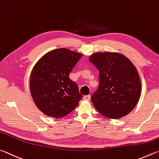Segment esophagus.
Masks as SVG:
<instances>
[{
    "instance_id": "1",
    "label": "esophagus",
    "mask_w": 159,
    "mask_h": 159,
    "mask_svg": "<svg viewBox=\"0 0 159 159\" xmlns=\"http://www.w3.org/2000/svg\"><path fill=\"white\" fill-rule=\"evenodd\" d=\"M83 99L84 100V101H90L91 99V96L90 95H87V96H84L83 97Z\"/></svg>"
}]
</instances>
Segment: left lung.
<instances>
[{
	"label": "left lung",
	"mask_w": 159,
	"mask_h": 159,
	"mask_svg": "<svg viewBox=\"0 0 159 159\" xmlns=\"http://www.w3.org/2000/svg\"><path fill=\"white\" fill-rule=\"evenodd\" d=\"M89 61L99 70V85L91 102L106 117L127 115L137 105L141 82L134 65L124 55L116 52L95 53Z\"/></svg>",
	"instance_id": "left-lung-1"
}]
</instances>
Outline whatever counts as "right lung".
<instances>
[{
  "instance_id": "obj_1",
  "label": "right lung",
  "mask_w": 159,
  "mask_h": 159,
  "mask_svg": "<svg viewBox=\"0 0 159 159\" xmlns=\"http://www.w3.org/2000/svg\"><path fill=\"white\" fill-rule=\"evenodd\" d=\"M82 57L80 53L60 48L47 52L33 67L30 93L35 105L44 115L63 117L79 104L82 95L69 74Z\"/></svg>"
}]
</instances>
